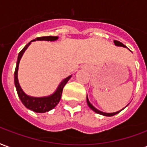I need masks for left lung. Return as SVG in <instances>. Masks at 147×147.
<instances>
[{
    "instance_id": "8db88e82",
    "label": "left lung",
    "mask_w": 147,
    "mask_h": 147,
    "mask_svg": "<svg viewBox=\"0 0 147 147\" xmlns=\"http://www.w3.org/2000/svg\"><path fill=\"white\" fill-rule=\"evenodd\" d=\"M113 42H114V45H115L116 46H118V47H123V48H127V47H126L125 45H123L121 42H120V41H118V40H113ZM128 50H129V49H128ZM86 99H87V103H88V107H89L91 108V109H92V110L94 112H96V113H98V114L103 115V116H107V117L113 116V115H115V114H117V113H120V112H121L122 110H124V108H123L122 110H119V111H117V112H114V113H105V112H102V111H100V110H97V109H96V108L95 107H94V106H93V105L92 104L91 102H90L89 100H88V96H87ZM128 105H127V106H128ZM127 106H126V107H127Z\"/></svg>"
}]
</instances>
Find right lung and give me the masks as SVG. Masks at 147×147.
<instances>
[{"instance_id":"1","label":"right lung","mask_w":147,"mask_h":147,"mask_svg":"<svg viewBox=\"0 0 147 147\" xmlns=\"http://www.w3.org/2000/svg\"><path fill=\"white\" fill-rule=\"evenodd\" d=\"M59 39V37H53V36H47V37H37L36 39L31 40L30 42H29L22 49V51H20L18 55V59H17L16 67L15 70V75H14V80H15V85L16 88L17 93L19 96L20 100L22 102V104L25 106L29 110H32L36 113H45L49 110H52L53 108L56 107V105L59 103V102L60 101L62 93L64 86L68 82L70 78L72 77V75H69V77H67L65 79H63L61 81L60 84H59L57 89L55 90L53 94H51L49 96H44V97H33L26 95L23 91L22 88L20 87V84L19 83L18 80V69H19V65L20 59L22 58V55L25 52V51L27 49L30 45L32 41H36V40H47V41H55L56 40Z\"/></svg>"}]
</instances>
